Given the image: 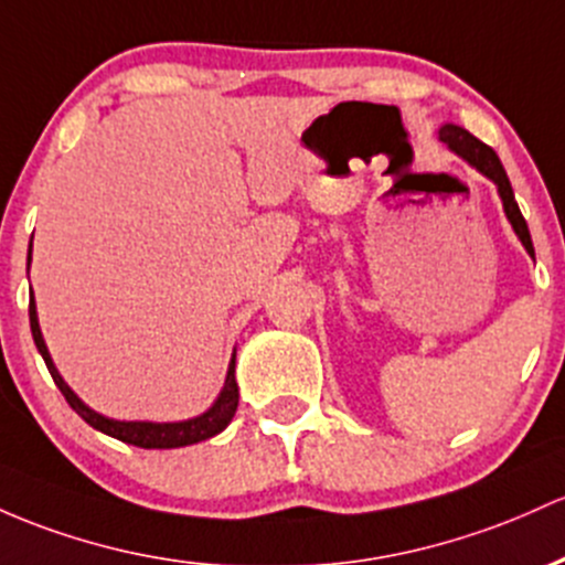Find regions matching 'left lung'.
<instances>
[{"label":"left lung","instance_id":"1","mask_svg":"<svg viewBox=\"0 0 565 565\" xmlns=\"http://www.w3.org/2000/svg\"><path fill=\"white\" fill-rule=\"evenodd\" d=\"M439 141H443V145H448L450 152H456L458 158L467 160V163L472 166V169L480 171L482 177L491 179V182L495 184V192H499L501 206H504V214H507V220H510L514 235H518L520 244L525 246V252L534 257V241H531L529 225H525L518 201H514L510 177H507L499 154H495L488 145H482L480 139H475L467 128L456 126V122H445V126L439 128Z\"/></svg>","mask_w":565,"mask_h":565}]
</instances>
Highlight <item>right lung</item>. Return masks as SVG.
I'll use <instances>...</instances> for the list:
<instances>
[{
    "label": "right lung",
    "mask_w": 565,
    "mask_h": 565,
    "mask_svg": "<svg viewBox=\"0 0 565 565\" xmlns=\"http://www.w3.org/2000/svg\"><path fill=\"white\" fill-rule=\"evenodd\" d=\"M34 238V235H31ZM29 265H31V246H29ZM29 324H31V334H34L36 351L42 353L45 359L47 370H51L55 386L61 388V394L66 396L70 407L85 424H90L93 429L109 434V437L120 439V443L136 445V448H147V450H163V448H184V445H195L203 443V439L214 437V434L225 431L227 424L233 420L235 407H238V383H235V351L231 356V364H227V375H225V386L222 392L216 394V399L212 402L209 411H203L201 415L188 420H166V424H158V420H117V418H107V415L96 413L93 407L85 405L77 394L72 392L70 383L61 377L58 370H55L51 351H47L45 338H42L40 330V316H36V302H34V292H31V302H29Z\"/></svg>",
    "instance_id": "add662e5"
}]
</instances>
